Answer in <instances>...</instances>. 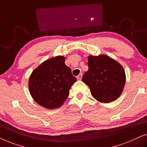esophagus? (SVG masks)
Returning <instances> with one entry per match:
<instances>
[{
    "label": "esophagus",
    "instance_id": "34e87169",
    "mask_svg": "<svg viewBox=\"0 0 147 147\" xmlns=\"http://www.w3.org/2000/svg\"><path fill=\"white\" fill-rule=\"evenodd\" d=\"M77 78H78V80H81V79H82V73H81V74H80L78 76V77H77Z\"/></svg>",
    "mask_w": 147,
    "mask_h": 147
}]
</instances>
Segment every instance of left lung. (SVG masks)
Instances as JSON below:
<instances>
[{
	"label": "left lung",
	"instance_id": "left-lung-1",
	"mask_svg": "<svg viewBox=\"0 0 147 147\" xmlns=\"http://www.w3.org/2000/svg\"><path fill=\"white\" fill-rule=\"evenodd\" d=\"M88 65L89 69L83 75L82 81L89 86L92 96L102 103L117 99L126 81L122 66L105 55L89 56Z\"/></svg>",
	"mask_w": 147,
	"mask_h": 147
}]
</instances>
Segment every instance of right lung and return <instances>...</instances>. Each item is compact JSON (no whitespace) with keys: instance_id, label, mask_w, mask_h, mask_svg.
<instances>
[{"instance_id":"right-lung-1","label":"right lung","mask_w":147,"mask_h":147,"mask_svg":"<svg viewBox=\"0 0 147 147\" xmlns=\"http://www.w3.org/2000/svg\"><path fill=\"white\" fill-rule=\"evenodd\" d=\"M76 82L71 69L65 64V57L59 55L46 60L34 69L29 80V92L39 105L55 109L65 101Z\"/></svg>"}]
</instances>
